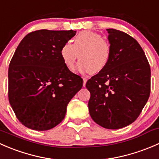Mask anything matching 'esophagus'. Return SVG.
Segmentation results:
<instances>
[{"instance_id":"34e87169","label":"esophagus","mask_w":159,"mask_h":159,"mask_svg":"<svg viewBox=\"0 0 159 159\" xmlns=\"http://www.w3.org/2000/svg\"><path fill=\"white\" fill-rule=\"evenodd\" d=\"M87 81H88V78H86V77H83V86H84V87L85 86Z\"/></svg>"}]
</instances>
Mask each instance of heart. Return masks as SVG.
<instances>
[{
  "label": "heart",
  "instance_id": "b5f03b06",
  "mask_svg": "<svg viewBox=\"0 0 159 159\" xmlns=\"http://www.w3.org/2000/svg\"><path fill=\"white\" fill-rule=\"evenodd\" d=\"M61 57L68 69L75 68L78 57L80 61L77 70L80 73H98L108 65L111 56L109 41L93 31H81L74 38L73 43H65L60 51Z\"/></svg>",
  "mask_w": 159,
  "mask_h": 159
}]
</instances>
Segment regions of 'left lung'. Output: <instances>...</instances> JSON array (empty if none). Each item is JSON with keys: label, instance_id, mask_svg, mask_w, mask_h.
<instances>
[{"label": "left lung", "instance_id": "1", "mask_svg": "<svg viewBox=\"0 0 159 159\" xmlns=\"http://www.w3.org/2000/svg\"><path fill=\"white\" fill-rule=\"evenodd\" d=\"M107 31L111 56L106 68L86 83L89 109L98 125L119 129L134 122L148 102L151 69L135 39L118 30Z\"/></svg>", "mask_w": 159, "mask_h": 159}]
</instances>
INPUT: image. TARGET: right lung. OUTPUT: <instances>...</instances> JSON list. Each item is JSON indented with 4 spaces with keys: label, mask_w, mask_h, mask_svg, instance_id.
Instances as JSON below:
<instances>
[{
    "label": "right lung",
    "mask_w": 159,
    "mask_h": 159,
    "mask_svg": "<svg viewBox=\"0 0 159 159\" xmlns=\"http://www.w3.org/2000/svg\"><path fill=\"white\" fill-rule=\"evenodd\" d=\"M39 30L17 46L8 69V98L17 119L28 129L46 131L61 122L83 79L65 66L60 51L75 35Z\"/></svg>",
    "instance_id": "obj_1"
}]
</instances>
